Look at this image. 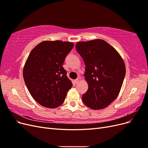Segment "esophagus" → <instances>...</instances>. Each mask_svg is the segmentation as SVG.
I'll list each match as a JSON object with an SVG mask.
<instances>
[{"instance_id": "34e87169", "label": "esophagus", "mask_w": 148, "mask_h": 148, "mask_svg": "<svg viewBox=\"0 0 148 148\" xmlns=\"http://www.w3.org/2000/svg\"><path fill=\"white\" fill-rule=\"evenodd\" d=\"M79 78H77L76 79H75V83H76V84H77V83H79Z\"/></svg>"}]
</instances>
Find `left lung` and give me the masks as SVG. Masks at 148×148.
Instances as JSON below:
<instances>
[{"label":"left lung","instance_id":"1","mask_svg":"<svg viewBox=\"0 0 148 148\" xmlns=\"http://www.w3.org/2000/svg\"><path fill=\"white\" fill-rule=\"evenodd\" d=\"M76 49L86 65L88 91L84 104L94 110L104 109L118 96L125 78V66L119 53L102 39L78 42Z\"/></svg>","mask_w":148,"mask_h":148}]
</instances>
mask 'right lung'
Instances as JSON below:
<instances>
[{
  "label": "right lung",
  "mask_w": 148,
  "mask_h": 148,
  "mask_svg": "<svg viewBox=\"0 0 148 148\" xmlns=\"http://www.w3.org/2000/svg\"><path fill=\"white\" fill-rule=\"evenodd\" d=\"M73 44L61 41H45L36 46L23 69V78L33 99L47 108H56L65 101L72 86L62 66Z\"/></svg>",
  "instance_id": "add662e5"
}]
</instances>
